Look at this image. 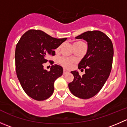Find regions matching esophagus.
Listing matches in <instances>:
<instances>
[{
	"label": "esophagus",
	"instance_id": "obj_1",
	"mask_svg": "<svg viewBox=\"0 0 127 127\" xmlns=\"http://www.w3.org/2000/svg\"><path fill=\"white\" fill-rule=\"evenodd\" d=\"M67 72H68V71H67L66 69H64V70H63V74H64H64H67Z\"/></svg>",
	"mask_w": 127,
	"mask_h": 127
}]
</instances>
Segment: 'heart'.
<instances>
[{
    "instance_id": "1",
    "label": "heart",
    "mask_w": 127,
    "mask_h": 127,
    "mask_svg": "<svg viewBox=\"0 0 127 127\" xmlns=\"http://www.w3.org/2000/svg\"><path fill=\"white\" fill-rule=\"evenodd\" d=\"M83 43L82 42H80V41H78V42H75L74 43V45H79ZM60 62L62 64L63 66H64L65 67H69L71 66V64L72 63L73 61L70 58H63L60 60Z\"/></svg>"
}]
</instances>
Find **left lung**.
<instances>
[{
	"label": "left lung",
	"instance_id": "8db88e82",
	"mask_svg": "<svg viewBox=\"0 0 127 127\" xmlns=\"http://www.w3.org/2000/svg\"><path fill=\"white\" fill-rule=\"evenodd\" d=\"M75 39L87 42V53L78 66L79 69H85V74L80 76L78 71H71L74 80L68 87L74 96L88 99L101 90L109 76L114 56L113 45L111 39L99 31H88Z\"/></svg>",
	"mask_w": 127,
	"mask_h": 127
}]
</instances>
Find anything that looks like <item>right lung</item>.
<instances>
[{
	"mask_svg": "<svg viewBox=\"0 0 127 127\" xmlns=\"http://www.w3.org/2000/svg\"><path fill=\"white\" fill-rule=\"evenodd\" d=\"M67 38L56 39L40 30L28 31L20 38L15 50L16 75L23 89L31 98L43 101L54 91V82L63 69L53 65L50 71L43 69L47 58L55 55V49Z\"/></svg>",
	"mask_w": 127,
	"mask_h": 127,
	"instance_id": "obj_1",
	"label": "right lung"
}]
</instances>
